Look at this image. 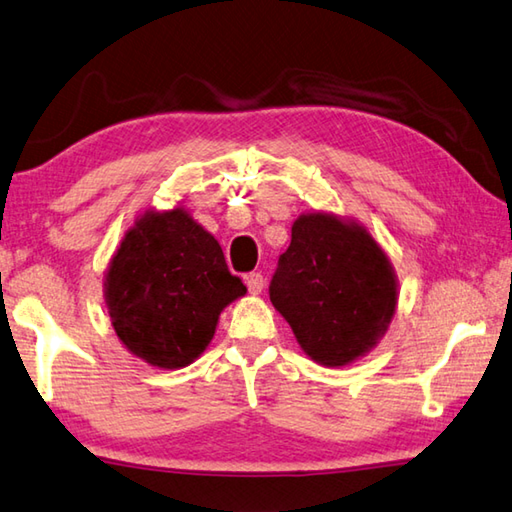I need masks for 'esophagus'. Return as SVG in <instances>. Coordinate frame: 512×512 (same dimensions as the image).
Returning <instances> with one entry per match:
<instances>
[{
  "label": "esophagus",
  "mask_w": 512,
  "mask_h": 512,
  "mask_svg": "<svg viewBox=\"0 0 512 512\" xmlns=\"http://www.w3.org/2000/svg\"><path fill=\"white\" fill-rule=\"evenodd\" d=\"M245 285H247V289H249V294L256 296V294L263 292L265 278H263V274H260V272H252V274L245 276Z\"/></svg>",
  "instance_id": "obj_1"
}]
</instances>
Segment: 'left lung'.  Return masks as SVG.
<instances>
[{"label": "left lung", "mask_w": 512, "mask_h": 512, "mask_svg": "<svg viewBox=\"0 0 512 512\" xmlns=\"http://www.w3.org/2000/svg\"><path fill=\"white\" fill-rule=\"evenodd\" d=\"M276 312L301 350L325 368H343L376 347L399 303L388 254L359 220L307 211L269 285Z\"/></svg>", "instance_id": "obj_1"}]
</instances>
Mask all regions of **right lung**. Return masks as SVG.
Listing matches in <instances>:
<instances>
[{
	"instance_id": "add662e5",
	"label": "right lung",
	"mask_w": 512,
	"mask_h": 512,
	"mask_svg": "<svg viewBox=\"0 0 512 512\" xmlns=\"http://www.w3.org/2000/svg\"><path fill=\"white\" fill-rule=\"evenodd\" d=\"M245 294L218 240L182 205L138 214L104 274L115 336L162 370L194 363L214 339L220 312Z\"/></svg>"
}]
</instances>
